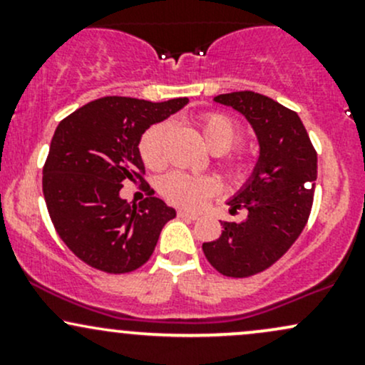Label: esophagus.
Returning <instances> with one entry per match:
<instances>
[{
    "instance_id": "esophagus-1",
    "label": "esophagus",
    "mask_w": 365,
    "mask_h": 365,
    "mask_svg": "<svg viewBox=\"0 0 365 365\" xmlns=\"http://www.w3.org/2000/svg\"><path fill=\"white\" fill-rule=\"evenodd\" d=\"M178 217H185V220H197L199 215L194 211H187V209H178Z\"/></svg>"
}]
</instances>
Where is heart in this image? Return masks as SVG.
I'll return each instance as SVG.
<instances>
[{"label":"heart","mask_w":365,"mask_h":365,"mask_svg":"<svg viewBox=\"0 0 365 365\" xmlns=\"http://www.w3.org/2000/svg\"><path fill=\"white\" fill-rule=\"evenodd\" d=\"M168 125L156 123L142 133L139 142V153L142 161L149 168H161L165 163L163 156V140H165ZM200 133L207 149L215 154H223L240 140V127L230 116L223 113H207L200 118ZM226 170L235 177H244L249 173L250 165L244 158H230L225 163ZM159 190L166 200L183 207H197L217 192V182L206 175H190L183 171H171L163 177Z\"/></svg>","instance_id":"heart-1"}]
</instances>
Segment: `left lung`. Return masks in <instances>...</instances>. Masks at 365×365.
Returning <instances> with one entry per match:
<instances>
[{
    "mask_svg": "<svg viewBox=\"0 0 365 365\" xmlns=\"http://www.w3.org/2000/svg\"><path fill=\"white\" fill-rule=\"evenodd\" d=\"M216 103L244 115L259 142V158L244 187L228 200L245 209L240 223L223 221L217 240L204 242L207 261L221 274L245 278L267 269L302 233L314 199L317 154L295 111L252 91L230 92Z\"/></svg>",
    "mask_w": 365,
    "mask_h": 365,
    "instance_id": "left-lung-1",
    "label": "left lung"
}]
</instances>
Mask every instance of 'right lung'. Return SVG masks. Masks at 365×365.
I'll use <instances>...</instances> for the list:
<instances>
[{
	"label": "right lung",
	"instance_id": "obj_1",
	"mask_svg": "<svg viewBox=\"0 0 365 365\" xmlns=\"http://www.w3.org/2000/svg\"><path fill=\"white\" fill-rule=\"evenodd\" d=\"M187 103L108 96L60 121L43 170V192L58 235L81 261L113 274L148 262L177 211L153 194L128 204L120 190L125 180H142V133Z\"/></svg>",
	"mask_w": 365,
	"mask_h": 365
}]
</instances>
